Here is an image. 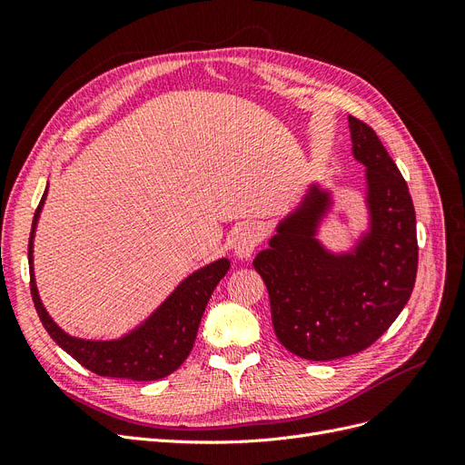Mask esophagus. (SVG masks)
Listing matches in <instances>:
<instances>
[{"label":"esophagus","mask_w":465,"mask_h":465,"mask_svg":"<svg viewBox=\"0 0 465 465\" xmlns=\"http://www.w3.org/2000/svg\"><path fill=\"white\" fill-rule=\"evenodd\" d=\"M262 231L256 227V224H246L234 236V254L241 260H248L252 254H254L256 246L262 242Z\"/></svg>","instance_id":"esophagus-1"}]
</instances>
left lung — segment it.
<instances>
[{
  "label": "left lung",
  "mask_w": 465,
  "mask_h": 465,
  "mask_svg": "<svg viewBox=\"0 0 465 465\" xmlns=\"http://www.w3.org/2000/svg\"><path fill=\"white\" fill-rule=\"evenodd\" d=\"M351 153L364 166L367 227L349 250L333 252L320 227L333 190L314 182L281 219L254 260L270 292L277 340L306 361H333L371 347L411 297L417 223L410 190L371 125L349 116Z\"/></svg>",
  "instance_id": "left-lung-1"
}]
</instances>
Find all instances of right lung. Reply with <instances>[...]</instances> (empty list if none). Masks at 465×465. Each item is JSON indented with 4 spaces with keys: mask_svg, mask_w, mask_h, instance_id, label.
I'll return each instance as SVG.
<instances>
[{
    "mask_svg": "<svg viewBox=\"0 0 465 465\" xmlns=\"http://www.w3.org/2000/svg\"><path fill=\"white\" fill-rule=\"evenodd\" d=\"M46 195L48 186L38 203L29 238L31 294L42 326L67 355H72L83 367L98 376L159 380L174 372L188 359L211 292L227 275L231 260L219 258L192 272L142 323H137L128 333L114 337V340H87V337L72 335L62 330L48 314L45 304H42L35 279V232Z\"/></svg>",
    "mask_w": 465,
    "mask_h": 465,
    "instance_id": "add662e5",
    "label": "right lung"
}]
</instances>
